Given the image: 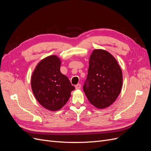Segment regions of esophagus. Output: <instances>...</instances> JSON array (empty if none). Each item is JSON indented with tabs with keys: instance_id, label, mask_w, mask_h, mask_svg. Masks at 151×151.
<instances>
[{
	"instance_id": "34e87169",
	"label": "esophagus",
	"mask_w": 151,
	"mask_h": 151,
	"mask_svg": "<svg viewBox=\"0 0 151 151\" xmlns=\"http://www.w3.org/2000/svg\"><path fill=\"white\" fill-rule=\"evenodd\" d=\"M81 84H78L76 85L75 88H76V89H81Z\"/></svg>"
}]
</instances>
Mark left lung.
I'll list each match as a JSON object with an SVG mask.
<instances>
[{
    "label": "left lung",
    "instance_id": "obj_1",
    "mask_svg": "<svg viewBox=\"0 0 151 151\" xmlns=\"http://www.w3.org/2000/svg\"><path fill=\"white\" fill-rule=\"evenodd\" d=\"M122 84V72L116 58L106 50H94L83 86L89 103L99 109L109 107L119 96Z\"/></svg>",
    "mask_w": 151,
    "mask_h": 151
}]
</instances>
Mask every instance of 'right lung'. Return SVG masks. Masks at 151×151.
<instances>
[{
	"instance_id": "right-lung-1",
	"label": "right lung",
	"mask_w": 151,
	"mask_h": 151,
	"mask_svg": "<svg viewBox=\"0 0 151 151\" xmlns=\"http://www.w3.org/2000/svg\"><path fill=\"white\" fill-rule=\"evenodd\" d=\"M61 63L55 55L45 57L31 76V86L35 98L43 108L52 111L64 106L75 89L68 77L61 73Z\"/></svg>"
}]
</instances>
